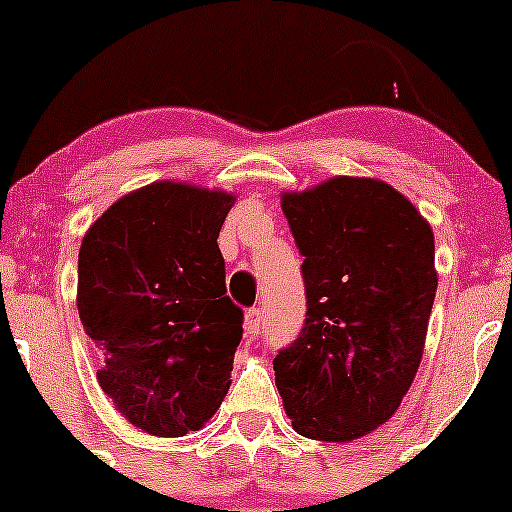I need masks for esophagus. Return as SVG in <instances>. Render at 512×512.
Listing matches in <instances>:
<instances>
[{
  "label": "esophagus",
  "mask_w": 512,
  "mask_h": 512,
  "mask_svg": "<svg viewBox=\"0 0 512 512\" xmlns=\"http://www.w3.org/2000/svg\"><path fill=\"white\" fill-rule=\"evenodd\" d=\"M260 325H262V310L260 308L248 310V313H245V322H243L245 334H248V337H257V334H260Z\"/></svg>",
  "instance_id": "34e87169"
}]
</instances>
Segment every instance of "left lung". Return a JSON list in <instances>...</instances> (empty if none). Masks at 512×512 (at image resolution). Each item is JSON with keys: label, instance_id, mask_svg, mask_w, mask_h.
Returning <instances> with one entry per match:
<instances>
[{"label": "left lung", "instance_id": "1", "mask_svg": "<svg viewBox=\"0 0 512 512\" xmlns=\"http://www.w3.org/2000/svg\"><path fill=\"white\" fill-rule=\"evenodd\" d=\"M303 255V330L274 358L293 431L346 443L395 414L424 356L438 289L424 216L395 187L339 175L281 195Z\"/></svg>", "mask_w": 512, "mask_h": 512}]
</instances>
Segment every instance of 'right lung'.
<instances>
[{"mask_svg":"<svg viewBox=\"0 0 512 512\" xmlns=\"http://www.w3.org/2000/svg\"><path fill=\"white\" fill-rule=\"evenodd\" d=\"M233 202L154 182L117 199L81 240L76 308L98 383L151 436L199 431L231 387L243 310L226 296L216 238Z\"/></svg>","mask_w":512,"mask_h":512,"instance_id":"add662e5","label":"right lung"}]
</instances>
